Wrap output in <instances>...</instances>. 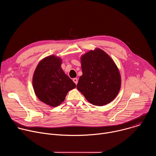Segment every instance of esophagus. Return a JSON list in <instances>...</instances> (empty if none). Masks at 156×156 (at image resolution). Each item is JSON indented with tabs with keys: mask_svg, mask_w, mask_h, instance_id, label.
<instances>
[{
	"mask_svg": "<svg viewBox=\"0 0 156 156\" xmlns=\"http://www.w3.org/2000/svg\"><path fill=\"white\" fill-rule=\"evenodd\" d=\"M73 82H74V83H75L76 84L78 83V79H77V78H73Z\"/></svg>",
	"mask_w": 156,
	"mask_h": 156,
	"instance_id": "obj_1",
	"label": "esophagus"
}]
</instances>
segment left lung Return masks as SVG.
Returning <instances> with one entry per match:
<instances>
[{"label":"left lung","instance_id":"left-lung-1","mask_svg":"<svg viewBox=\"0 0 156 156\" xmlns=\"http://www.w3.org/2000/svg\"><path fill=\"white\" fill-rule=\"evenodd\" d=\"M83 75L77 89L86 100L102 106L112 101L121 86V77L115 63L100 49L89 51L81 57Z\"/></svg>","mask_w":156,"mask_h":156}]
</instances>
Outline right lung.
Wrapping results in <instances>:
<instances>
[{"instance_id":"right-lung-1","label":"right lung","mask_w":156,"mask_h":156,"mask_svg":"<svg viewBox=\"0 0 156 156\" xmlns=\"http://www.w3.org/2000/svg\"><path fill=\"white\" fill-rule=\"evenodd\" d=\"M61 58L51 55L37 65L33 78L34 91L37 98L52 107L62 104L75 83L61 68Z\"/></svg>"}]
</instances>
